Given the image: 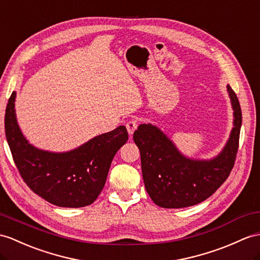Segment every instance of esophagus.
<instances>
[{"instance_id":"34e87169","label":"esophagus","mask_w":260,"mask_h":260,"mask_svg":"<svg viewBox=\"0 0 260 260\" xmlns=\"http://www.w3.org/2000/svg\"><path fill=\"white\" fill-rule=\"evenodd\" d=\"M138 124H139L138 119H130L129 121L125 123L126 130H128V132H129V135H130V136H131L132 134H134L135 130L138 128Z\"/></svg>"}]
</instances>
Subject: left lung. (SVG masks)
Returning a JSON list of instances; mask_svg holds the SVG:
<instances>
[{
    "instance_id": "left-lung-1",
    "label": "left lung",
    "mask_w": 260,
    "mask_h": 260,
    "mask_svg": "<svg viewBox=\"0 0 260 260\" xmlns=\"http://www.w3.org/2000/svg\"><path fill=\"white\" fill-rule=\"evenodd\" d=\"M227 90L234 109V128L225 148L213 160L196 161L183 156L154 125L140 124L135 131L145 189L156 205L182 208L199 204L216 192L230 176L238 151L242 109L230 85Z\"/></svg>"
}]
</instances>
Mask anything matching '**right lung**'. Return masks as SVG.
Wrapping results in <instances>:
<instances>
[{
    "label": "right lung",
    "instance_id": "add662e5",
    "mask_svg": "<svg viewBox=\"0 0 260 260\" xmlns=\"http://www.w3.org/2000/svg\"><path fill=\"white\" fill-rule=\"evenodd\" d=\"M12 92L5 110V136L12 156L27 186L54 205L84 207L92 204L103 191L113 156L128 141L120 125L65 153L34 148L18 128Z\"/></svg>",
    "mask_w": 260,
    "mask_h": 260
}]
</instances>
